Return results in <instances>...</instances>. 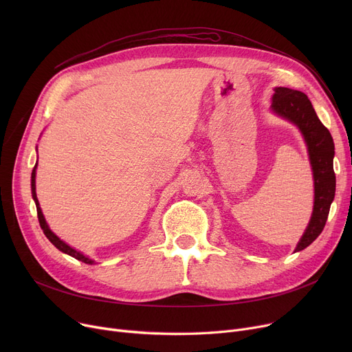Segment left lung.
Segmentation results:
<instances>
[{
	"mask_svg": "<svg viewBox=\"0 0 352 352\" xmlns=\"http://www.w3.org/2000/svg\"><path fill=\"white\" fill-rule=\"evenodd\" d=\"M274 113L297 125L305 138L314 173V211L309 224L295 251L307 248L322 232L336 195L334 141L327 126L320 121L311 101L301 91L285 87L275 88L272 97Z\"/></svg>",
	"mask_w": 352,
	"mask_h": 352,
	"instance_id": "8db88e82",
	"label": "left lung"
}]
</instances>
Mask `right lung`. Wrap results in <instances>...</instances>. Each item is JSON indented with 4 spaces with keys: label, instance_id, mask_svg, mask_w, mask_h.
Instances as JSON below:
<instances>
[{
    "label": "right lung",
    "instance_id": "right-lung-1",
    "mask_svg": "<svg viewBox=\"0 0 352 352\" xmlns=\"http://www.w3.org/2000/svg\"><path fill=\"white\" fill-rule=\"evenodd\" d=\"M35 168H36V164H35L34 170H32V174H31V191H32V198H34V201H35V206H36V214H38L40 226H41V228H43V231H44V234H45V236H47V238L50 239V241L52 243V245L57 247L60 251H63V252H65V254H68V255L74 256V258H76V260L82 261V263H85V264H94V261L89 260L88 256L82 255L81 252L76 251L74 248H71L69 245H67L64 241H61V239H60L57 235H55V234L48 228V226H47V223H45V218H44V215H43V211H41V208H40L38 199H36V194H35Z\"/></svg>",
    "mask_w": 352,
    "mask_h": 352
}]
</instances>
